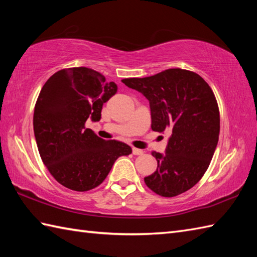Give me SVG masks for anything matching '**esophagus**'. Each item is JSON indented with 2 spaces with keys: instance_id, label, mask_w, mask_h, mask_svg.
Here are the masks:
<instances>
[{
  "instance_id": "esophagus-1",
  "label": "esophagus",
  "mask_w": 257,
  "mask_h": 257,
  "mask_svg": "<svg viewBox=\"0 0 257 257\" xmlns=\"http://www.w3.org/2000/svg\"><path fill=\"white\" fill-rule=\"evenodd\" d=\"M133 154H134L135 156H140V155L144 154V150L138 149V148H133Z\"/></svg>"
}]
</instances>
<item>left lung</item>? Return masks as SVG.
Returning <instances> with one entry per match:
<instances>
[{
	"label": "left lung",
	"mask_w": 257,
	"mask_h": 257,
	"mask_svg": "<svg viewBox=\"0 0 257 257\" xmlns=\"http://www.w3.org/2000/svg\"><path fill=\"white\" fill-rule=\"evenodd\" d=\"M121 81L149 100L151 129L171 132L165 154L152 152L158 167L145 178L147 187L166 198L194 187L219 141L220 112L210 86L198 74L181 68Z\"/></svg>",
	"instance_id": "left-lung-1"
}]
</instances>
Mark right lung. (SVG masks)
Returning a JSON list of instances; mask_svg holds the SVG:
<instances>
[{
  "label": "right lung",
  "instance_id": "1",
  "mask_svg": "<svg viewBox=\"0 0 257 257\" xmlns=\"http://www.w3.org/2000/svg\"><path fill=\"white\" fill-rule=\"evenodd\" d=\"M117 85L87 67L58 70L43 86L33 125L43 162L58 183L70 190L88 191L108 176L130 146L98 137L86 128L99 121L102 105L116 94Z\"/></svg>",
  "mask_w": 257,
  "mask_h": 257
}]
</instances>
